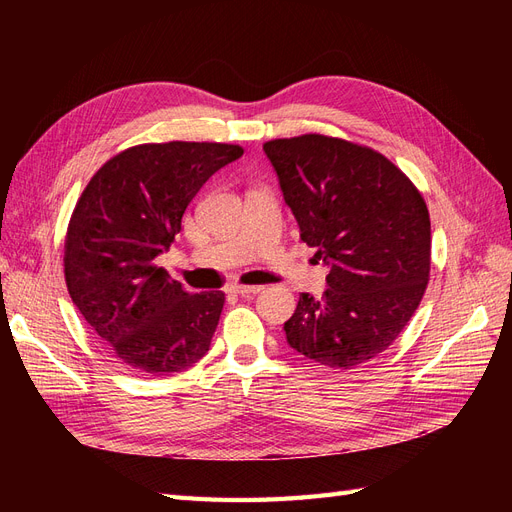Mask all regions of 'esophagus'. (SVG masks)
<instances>
[{
	"mask_svg": "<svg viewBox=\"0 0 512 512\" xmlns=\"http://www.w3.org/2000/svg\"><path fill=\"white\" fill-rule=\"evenodd\" d=\"M230 290L235 292V294H241V297H252V294H258L262 290V286H258V284H250V286L237 284V286H232Z\"/></svg>",
	"mask_w": 512,
	"mask_h": 512,
	"instance_id": "34e87169",
	"label": "esophagus"
}]
</instances>
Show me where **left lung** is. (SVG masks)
I'll return each mask as SVG.
<instances>
[{
    "label": "left lung",
    "mask_w": 512,
    "mask_h": 512,
    "mask_svg": "<svg viewBox=\"0 0 512 512\" xmlns=\"http://www.w3.org/2000/svg\"><path fill=\"white\" fill-rule=\"evenodd\" d=\"M262 149L301 239L331 267L322 299L299 297L288 344L324 367H359L395 342L425 294V200L389 158L344 138L303 134Z\"/></svg>",
    "instance_id": "8db88e82"
}]
</instances>
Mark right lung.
Returning <instances> with one entry per match:
<instances>
[{"mask_svg": "<svg viewBox=\"0 0 512 512\" xmlns=\"http://www.w3.org/2000/svg\"><path fill=\"white\" fill-rule=\"evenodd\" d=\"M243 156L226 143H147L91 177L66 232L72 303L121 363L166 376L198 363L220 322L224 292H185L156 265L190 200Z\"/></svg>", "mask_w": 512, "mask_h": 512, "instance_id": "add662e5", "label": "right lung"}]
</instances>
